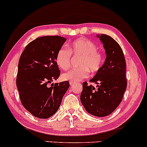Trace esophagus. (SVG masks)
<instances>
[{"instance_id":"obj_1","label":"esophagus","mask_w":147,"mask_h":147,"mask_svg":"<svg viewBox=\"0 0 147 147\" xmlns=\"http://www.w3.org/2000/svg\"><path fill=\"white\" fill-rule=\"evenodd\" d=\"M69 84H70V86H74L76 84V83H75V82H70Z\"/></svg>"}]
</instances>
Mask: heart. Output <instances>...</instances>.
<instances>
[{
    "instance_id": "heart-1",
    "label": "heart",
    "mask_w": 147,
    "mask_h": 147,
    "mask_svg": "<svg viewBox=\"0 0 147 147\" xmlns=\"http://www.w3.org/2000/svg\"><path fill=\"white\" fill-rule=\"evenodd\" d=\"M71 53L80 56L78 61L80 67L62 74V79L73 82H80L89 76L90 70L96 72L101 68L103 55L97 50L93 42L86 38L76 39L65 47H61L56 54L55 60L61 69H67L71 65Z\"/></svg>"
}]
</instances>
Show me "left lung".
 Segmentation results:
<instances>
[{
  "label": "left lung",
  "mask_w": 147,
  "mask_h": 147,
  "mask_svg": "<svg viewBox=\"0 0 147 147\" xmlns=\"http://www.w3.org/2000/svg\"><path fill=\"white\" fill-rule=\"evenodd\" d=\"M98 37L103 44L106 58L96 76L90 80L97 88L84 82L80 100L92 115L104 117L112 113L119 106L126 89V61L123 51L117 42L102 34Z\"/></svg>",
  "instance_id": "1"
}]
</instances>
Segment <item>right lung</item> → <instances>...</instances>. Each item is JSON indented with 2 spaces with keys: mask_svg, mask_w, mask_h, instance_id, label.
<instances>
[{
  "mask_svg": "<svg viewBox=\"0 0 147 147\" xmlns=\"http://www.w3.org/2000/svg\"><path fill=\"white\" fill-rule=\"evenodd\" d=\"M66 39L60 36L37 38L26 46L19 61L17 87L25 109L39 118L55 114L69 87L68 81L51 84L60 76L56 54Z\"/></svg>",
  "mask_w": 147,
  "mask_h": 147,
  "instance_id": "obj_1",
  "label": "right lung"
}]
</instances>
